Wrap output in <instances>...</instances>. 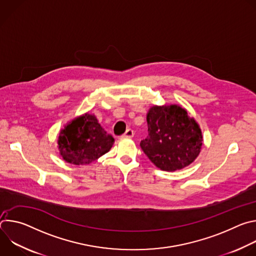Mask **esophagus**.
Returning a JSON list of instances; mask_svg holds the SVG:
<instances>
[{
	"instance_id": "obj_1",
	"label": "esophagus",
	"mask_w": 256,
	"mask_h": 256,
	"mask_svg": "<svg viewBox=\"0 0 256 256\" xmlns=\"http://www.w3.org/2000/svg\"><path fill=\"white\" fill-rule=\"evenodd\" d=\"M134 130H132V128H128L126 130V132L124 134V138H132L134 136Z\"/></svg>"
}]
</instances>
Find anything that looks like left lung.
<instances>
[{
  "label": "left lung",
  "instance_id": "8db88e82",
  "mask_svg": "<svg viewBox=\"0 0 256 256\" xmlns=\"http://www.w3.org/2000/svg\"><path fill=\"white\" fill-rule=\"evenodd\" d=\"M147 122L148 136L140 142V148L161 170H180L198 156L202 130L186 109L177 105L153 106Z\"/></svg>",
  "mask_w": 256,
  "mask_h": 256
}]
</instances>
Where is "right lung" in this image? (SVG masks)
<instances>
[{"mask_svg":"<svg viewBox=\"0 0 256 256\" xmlns=\"http://www.w3.org/2000/svg\"><path fill=\"white\" fill-rule=\"evenodd\" d=\"M114 138L97 118L86 114L72 120L58 136V150L64 161L75 165L90 164L112 149Z\"/></svg>","mask_w":256,"mask_h":256,"instance_id":"add662e5","label":"right lung"}]
</instances>
